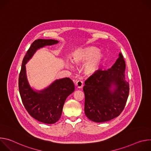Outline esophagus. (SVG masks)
Segmentation results:
<instances>
[{
	"label": "esophagus",
	"mask_w": 151,
	"mask_h": 151,
	"mask_svg": "<svg viewBox=\"0 0 151 151\" xmlns=\"http://www.w3.org/2000/svg\"><path fill=\"white\" fill-rule=\"evenodd\" d=\"M83 82L82 81H78L76 83L75 85L77 87V88H81L83 87Z\"/></svg>",
	"instance_id": "1"
}]
</instances>
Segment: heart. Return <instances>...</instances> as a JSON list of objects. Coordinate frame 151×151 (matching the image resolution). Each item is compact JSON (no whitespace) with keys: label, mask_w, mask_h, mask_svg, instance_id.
Listing matches in <instances>:
<instances>
[{"label":"heart","mask_w":151,"mask_h":151,"mask_svg":"<svg viewBox=\"0 0 151 151\" xmlns=\"http://www.w3.org/2000/svg\"><path fill=\"white\" fill-rule=\"evenodd\" d=\"M104 55L95 47H87L75 50L72 54V60L77 65L85 64L83 72L86 75H93L100 68ZM69 65L70 64L69 63Z\"/></svg>","instance_id":"b5f03b06"}]
</instances>
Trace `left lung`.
Returning a JSON list of instances; mask_svg holds the SVG:
<instances>
[{
    "mask_svg": "<svg viewBox=\"0 0 151 151\" xmlns=\"http://www.w3.org/2000/svg\"><path fill=\"white\" fill-rule=\"evenodd\" d=\"M125 63L122 54L111 68L99 70L85 82V114L96 122H103L118 116L124 110L129 84L125 77Z\"/></svg>",
    "mask_w": 151,
    "mask_h": 151,
    "instance_id": "left-lung-1",
    "label": "left lung"
}]
</instances>
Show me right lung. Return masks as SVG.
<instances>
[{
  "label": "right lung",
  "instance_id": "right-lung-1",
  "mask_svg": "<svg viewBox=\"0 0 151 151\" xmlns=\"http://www.w3.org/2000/svg\"><path fill=\"white\" fill-rule=\"evenodd\" d=\"M58 43L54 39L35 40L23 58L18 79L21 98L28 113L39 122L48 124L60 118L66 99L75 90L74 83L70 78H64L55 80L42 90H35L27 79L26 64L37 50Z\"/></svg>",
  "mask_w": 151,
  "mask_h": 151
}]
</instances>
